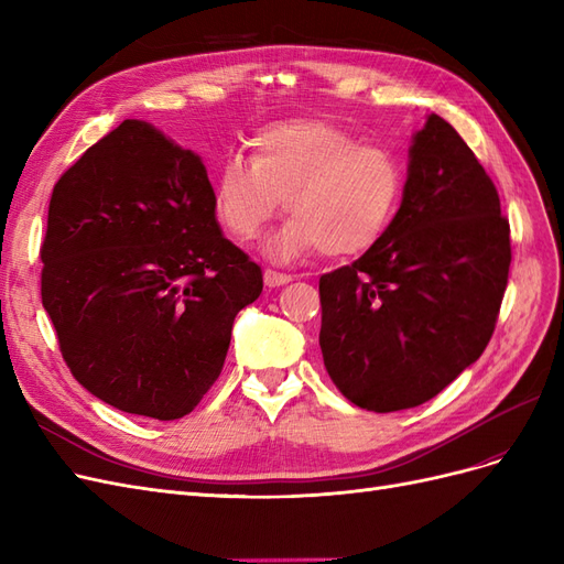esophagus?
Instances as JSON below:
<instances>
[{"instance_id":"esophagus-1","label":"esophagus","mask_w":564,"mask_h":564,"mask_svg":"<svg viewBox=\"0 0 564 564\" xmlns=\"http://www.w3.org/2000/svg\"><path fill=\"white\" fill-rule=\"evenodd\" d=\"M292 280H294L292 275H286V272H278V270H272V268H268V270L263 272V282H265L268 286H282V284L292 282Z\"/></svg>"}]
</instances>
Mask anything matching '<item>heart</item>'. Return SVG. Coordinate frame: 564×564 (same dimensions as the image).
I'll return each instance as SVG.
<instances>
[{"label":"heart","mask_w":564,"mask_h":564,"mask_svg":"<svg viewBox=\"0 0 564 564\" xmlns=\"http://www.w3.org/2000/svg\"><path fill=\"white\" fill-rule=\"evenodd\" d=\"M404 193L392 150L367 145L324 119H289L256 131L251 160L228 155L218 166L214 214L237 242H249L282 207L292 218L265 251L294 259L319 247L355 256L381 240Z\"/></svg>","instance_id":"1"}]
</instances>
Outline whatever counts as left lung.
I'll list each match as a JSON object with an SVG mask.
<instances>
[{
	"mask_svg": "<svg viewBox=\"0 0 564 564\" xmlns=\"http://www.w3.org/2000/svg\"><path fill=\"white\" fill-rule=\"evenodd\" d=\"M508 268L497 187L456 129L431 115L381 240L319 278V348L334 386L379 414L435 398L487 348Z\"/></svg>",
	"mask_w": 564,
	"mask_h": 564,
	"instance_id": "obj_1",
	"label": "left lung"
}]
</instances>
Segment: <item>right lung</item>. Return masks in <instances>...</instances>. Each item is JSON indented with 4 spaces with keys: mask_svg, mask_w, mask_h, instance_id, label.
<instances>
[{
    "mask_svg": "<svg viewBox=\"0 0 564 564\" xmlns=\"http://www.w3.org/2000/svg\"><path fill=\"white\" fill-rule=\"evenodd\" d=\"M42 305L73 377L127 414H191L224 369L232 322L263 292L226 240L193 150L141 119L94 143L54 185Z\"/></svg>",
    "mask_w": 564,
    "mask_h": 564,
    "instance_id": "right-lung-1",
    "label": "right lung"
}]
</instances>
